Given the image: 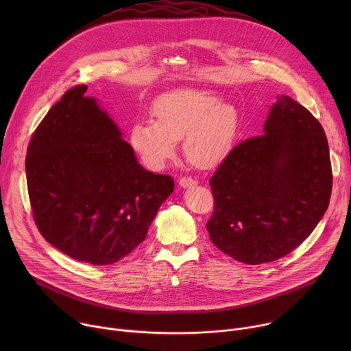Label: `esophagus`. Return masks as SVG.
Returning a JSON list of instances; mask_svg holds the SVG:
<instances>
[{"mask_svg":"<svg viewBox=\"0 0 351 351\" xmlns=\"http://www.w3.org/2000/svg\"><path fill=\"white\" fill-rule=\"evenodd\" d=\"M179 184L186 189V187L195 186V184H197V180H195L194 178H191V176H182V178L179 179Z\"/></svg>","mask_w":351,"mask_h":351,"instance_id":"obj_1","label":"esophagus"}]
</instances>
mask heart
Instances as JSON below:
<instances>
[{
    "mask_svg": "<svg viewBox=\"0 0 351 351\" xmlns=\"http://www.w3.org/2000/svg\"><path fill=\"white\" fill-rule=\"evenodd\" d=\"M154 119L138 121L130 129V145L143 165L162 169L176 157L178 140L184 137V154L197 167H213L232 149L239 115L210 91L180 88L160 97Z\"/></svg>",
    "mask_w": 351,
    "mask_h": 351,
    "instance_id": "heart-1",
    "label": "heart"
}]
</instances>
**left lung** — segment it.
<instances>
[{
    "label": "left lung",
    "mask_w": 351,
    "mask_h": 351,
    "mask_svg": "<svg viewBox=\"0 0 351 351\" xmlns=\"http://www.w3.org/2000/svg\"><path fill=\"white\" fill-rule=\"evenodd\" d=\"M332 178L324 128L302 104L279 95L264 134L233 147L210 179L211 241L248 265L285 257L328 210Z\"/></svg>",
    "instance_id": "obj_1"
}]
</instances>
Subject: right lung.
<instances>
[{
    "mask_svg": "<svg viewBox=\"0 0 351 351\" xmlns=\"http://www.w3.org/2000/svg\"><path fill=\"white\" fill-rule=\"evenodd\" d=\"M69 88L34 130L26 156L33 219L64 254L108 265L145 239L173 179L145 171L112 119Z\"/></svg>",
    "mask_w": 351,
    "mask_h": 351,
    "instance_id": "obj_1",
    "label": "right lung"
}]
</instances>
